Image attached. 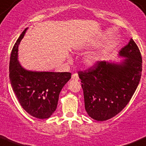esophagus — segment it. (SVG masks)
<instances>
[{
	"mask_svg": "<svg viewBox=\"0 0 146 146\" xmlns=\"http://www.w3.org/2000/svg\"><path fill=\"white\" fill-rule=\"evenodd\" d=\"M78 74H74L72 75V79H74V80H78Z\"/></svg>",
	"mask_w": 146,
	"mask_h": 146,
	"instance_id": "esophagus-1",
	"label": "esophagus"
}]
</instances>
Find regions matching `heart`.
I'll return each instance as SVG.
<instances>
[{"instance_id": "obj_1", "label": "heart", "mask_w": 146, "mask_h": 146, "mask_svg": "<svg viewBox=\"0 0 146 146\" xmlns=\"http://www.w3.org/2000/svg\"><path fill=\"white\" fill-rule=\"evenodd\" d=\"M99 60V56L97 54H90L86 56L83 59V63L88 67H92L96 65Z\"/></svg>"}]
</instances>
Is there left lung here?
I'll return each mask as SVG.
<instances>
[{"label":"left lung","instance_id":"left-lung-1","mask_svg":"<svg viewBox=\"0 0 146 146\" xmlns=\"http://www.w3.org/2000/svg\"><path fill=\"white\" fill-rule=\"evenodd\" d=\"M120 63L101 60L78 72L85 108L93 119L104 121L114 117L127 106L141 76L142 58L133 39L119 52Z\"/></svg>","mask_w":146,"mask_h":146}]
</instances>
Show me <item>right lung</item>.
Instances as JSON below:
<instances>
[{
    "instance_id": "right-lung-1",
    "label": "right lung",
    "mask_w": 146,
    "mask_h": 146,
    "mask_svg": "<svg viewBox=\"0 0 146 146\" xmlns=\"http://www.w3.org/2000/svg\"><path fill=\"white\" fill-rule=\"evenodd\" d=\"M27 27L13 47L9 61V80L23 108L32 117L48 119L57 107L62 88L71 78L70 72L27 70L18 60L19 45Z\"/></svg>"
}]
</instances>
